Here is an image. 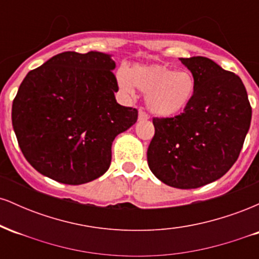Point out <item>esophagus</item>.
Instances as JSON below:
<instances>
[{
    "label": "esophagus",
    "mask_w": 259,
    "mask_h": 259,
    "mask_svg": "<svg viewBox=\"0 0 259 259\" xmlns=\"http://www.w3.org/2000/svg\"><path fill=\"white\" fill-rule=\"evenodd\" d=\"M148 119V114L144 109H140L139 111V120H146Z\"/></svg>",
    "instance_id": "1"
}]
</instances>
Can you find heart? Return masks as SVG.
Wrapping results in <instances>:
<instances>
[{
	"label": "heart",
	"mask_w": 259,
	"mask_h": 259,
	"mask_svg": "<svg viewBox=\"0 0 259 259\" xmlns=\"http://www.w3.org/2000/svg\"><path fill=\"white\" fill-rule=\"evenodd\" d=\"M118 85L132 95L134 86L146 94V105L158 117H174L183 112L195 95L196 81L187 70H174L165 65H134L127 73L119 72Z\"/></svg>",
	"instance_id": "obj_1"
}]
</instances>
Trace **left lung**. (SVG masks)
Returning <instances> with one entry per match:
<instances>
[{
    "label": "left lung",
    "mask_w": 259,
    "mask_h": 259,
    "mask_svg": "<svg viewBox=\"0 0 259 259\" xmlns=\"http://www.w3.org/2000/svg\"><path fill=\"white\" fill-rule=\"evenodd\" d=\"M196 81L183 113L153 118L147 150L151 171L177 189H197L222 178L239 158L252 108L242 80L212 59L180 58Z\"/></svg>",
    "instance_id": "left-lung-1"
}]
</instances>
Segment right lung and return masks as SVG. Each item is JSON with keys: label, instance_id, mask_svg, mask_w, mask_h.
I'll return each instance as SVG.
<instances>
[{"label": "right lung", "instance_id": "add662e5", "mask_svg": "<svg viewBox=\"0 0 259 259\" xmlns=\"http://www.w3.org/2000/svg\"><path fill=\"white\" fill-rule=\"evenodd\" d=\"M111 56L62 52L30 70L12 106L20 150L38 173L67 185L89 183L108 170L112 142L138 120L120 106Z\"/></svg>", "mask_w": 259, "mask_h": 259}]
</instances>
